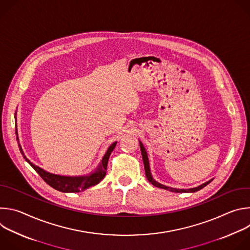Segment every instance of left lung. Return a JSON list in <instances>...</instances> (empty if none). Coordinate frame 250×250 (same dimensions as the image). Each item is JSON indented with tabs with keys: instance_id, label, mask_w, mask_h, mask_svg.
Listing matches in <instances>:
<instances>
[{
	"instance_id": "8db88e82",
	"label": "left lung",
	"mask_w": 250,
	"mask_h": 250,
	"mask_svg": "<svg viewBox=\"0 0 250 250\" xmlns=\"http://www.w3.org/2000/svg\"><path fill=\"white\" fill-rule=\"evenodd\" d=\"M139 146H140V150H141V155H142V160H144V164H145V170H146V178L147 180L155 187L157 188H161V189H164V190H168V191H171V192H174V193H186V192H190V193H194V192H197L201 189H203L205 186H207L208 184H209L211 180L198 186V187H195V188H191V189H176V188H171V187H167L165 185H162L158 182H156L153 178H152V175L150 173V168H149V162H148V157H147V153L146 151V148L144 146V145L141 144V141H139Z\"/></svg>"
}]
</instances>
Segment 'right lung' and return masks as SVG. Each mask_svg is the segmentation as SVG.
Returning a JSON list of instances; mask_svg holds the SVG:
<instances>
[{
  "label": "right lung",
  "instance_id": "1",
  "mask_svg": "<svg viewBox=\"0 0 250 250\" xmlns=\"http://www.w3.org/2000/svg\"><path fill=\"white\" fill-rule=\"evenodd\" d=\"M16 122H17V117H16ZM16 135H17V140H18V145L21 150V153L22 154L23 158L25 159V161L38 172V174L42 178V179L46 182V184H48L50 187L54 188L57 191L63 192V193H78L81 191H84L92 186L97 185L98 183H100L104 177L105 176V171H106V165H108V161L110 158L111 153L113 152L114 148L117 146V141L114 142V144L108 148L106 152L104 153L99 167L92 173H90L89 175L86 176H61V175H56V174H52L49 172H46L45 170L42 169L41 167L34 165L32 162H30L26 156L24 155L21 146L19 142V137H18V129H17V125H16Z\"/></svg>",
  "mask_w": 250,
  "mask_h": 250
}]
</instances>
